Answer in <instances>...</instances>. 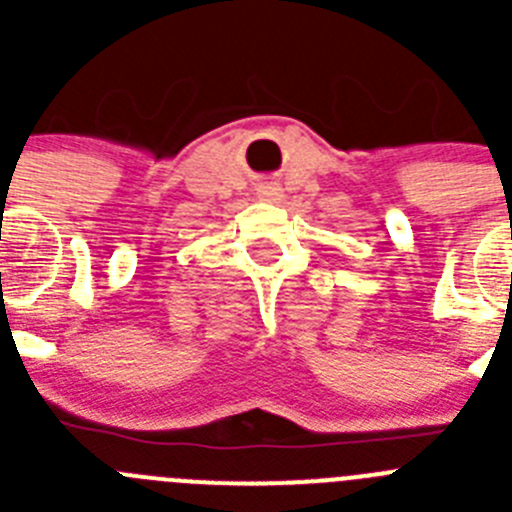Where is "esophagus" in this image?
Wrapping results in <instances>:
<instances>
[{
	"instance_id": "esophagus-1",
	"label": "esophagus",
	"mask_w": 512,
	"mask_h": 512,
	"mask_svg": "<svg viewBox=\"0 0 512 512\" xmlns=\"http://www.w3.org/2000/svg\"><path fill=\"white\" fill-rule=\"evenodd\" d=\"M256 194H259V200H266V202H282L284 200V192L279 184H264V187L256 189Z\"/></svg>"
}]
</instances>
